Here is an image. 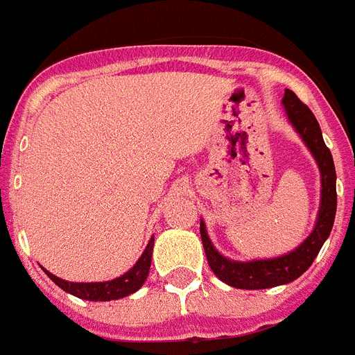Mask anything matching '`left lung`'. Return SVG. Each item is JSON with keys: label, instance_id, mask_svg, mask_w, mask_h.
I'll return each instance as SVG.
<instances>
[{"label": "left lung", "instance_id": "1", "mask_svg": "<svg viewBox=\"0 0 355 355\" xmlns=\"http://www.w3.org/2000/svg\"><path fill=\"white\" fill-rule=\"evenodd\" d=\"M282 104H284L286 115L290 119V123L293 124V128L302 137L304 144L319 164L321 207H319L313 231L299 248L290 251L288 254H282V257L251 260V262H236V260H231V258H225L223 254L218 253V249L212 245L211 238L207 234L205 223L201 220V242H203L207 262L211 266L212 273L216 275L220 280H223L225 284L238 288V290H266V288L288 284V282L299 279L319 254L322 243L326 242V238L330 236L334 220H336V166H334V159H331V152L324 144L315 115L290 89H286Z\"/></svg>", "mask_w": 355, "mask_h": 355}]
</instances>
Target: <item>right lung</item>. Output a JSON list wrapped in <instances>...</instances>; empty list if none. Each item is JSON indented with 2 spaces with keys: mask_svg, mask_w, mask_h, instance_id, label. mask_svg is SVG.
Listing matches in <instances>:
<instances>
[{
  "mask_svg": "<svg viewBox=\"0 0 355 355\" xmlns=\"http://www.w3.org/2000/svg\"><path fill=\"white\" fill-rule=\"evenodd\" d=\"M152 249H154V236L150 238L146 249H144L141 258H139L130 271L121 275L119 279L106 280V282H67V280H62L58 277H55L53 273H49L47 269H44V271L58 288H62L67 293L75 295L78 299L117 300L135 293L144 284V280L148 277L150 263H152Z\"/></svg>",
  "mask_w": 355,
  "mask_h": 355,
  "instance_id": "obj_1",
  "label": "right lung"
}]
</instances>
